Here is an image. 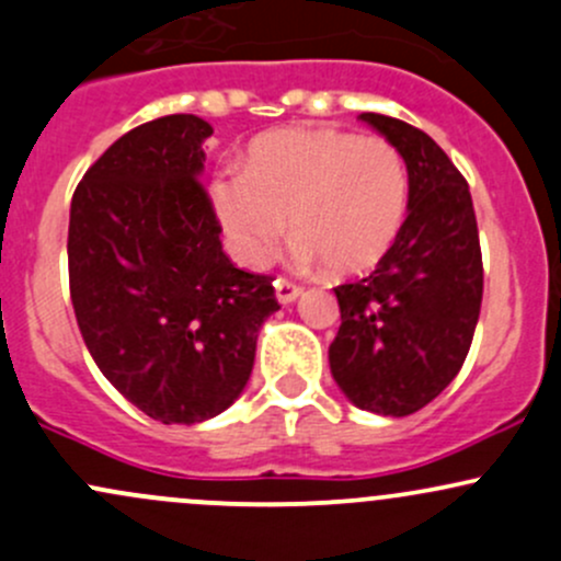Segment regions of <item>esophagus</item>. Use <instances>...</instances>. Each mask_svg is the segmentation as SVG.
Masks as SVG:
<instances>
[{
    "label": "esophagus",
    "instance_id": "esophagus-1",
    "mask_svg": "<svg viewBox=\"0 0 561 561\" xmlns=\"http://www.w3.org/2000/svg\"><path fill=\"white\" fill-rule=\"evenodd\" d=\"M274 290H276V300H279V304H285V306L293 304V300L300 296V287L290 279H276Z\"/></svg>",
    "mask_w": 561,
    "mask_h": 561
}]
</instances>
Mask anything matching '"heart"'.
<instances>
[{"label": "heart", "mask_w": 561, "mask_h": 561, "mask_svg": "<svg viewBox=\"0 0 561 561\" xmlns=\"http://www.w3.org/2000/svg\"><path fill=\"white\" fill-rule=\"evenodd\" d=\"M209 202L228 250L247 268L271 261L287 226L300 263L325 261L339 276L363 274L387 255L409 206V174L381 137L339 128H279L226 169Z\"/></svg>", "instance_id": "b5f03b06"}]
</instances>
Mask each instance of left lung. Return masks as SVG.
<instances>
[{
    "mask_svg": "<svg viewBox=\"0 0 561 561\" xmlns=\"http://www.w3.org/2000/svg\"><path fill=\"white\" fill-rule=\"evenodd\" d=\"M409 172V217L374 274L335 287L341 328L330 374L381 416H409L451 385L468 357L483 296L479 226L468 182L427 134L363 112Z\"/></svg>",
    "mask_w": 561,
    "mask_h": 561,
    "instance_id": "left-lung-1",
    "label": "left lung"
}]
</instances>
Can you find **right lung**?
Instances as JSON below:
<instances>
[{"label": "right lung", "instance_id": "right-lung-1", "mask_svg": "<svg viewBox=\"0 0 561 561\" xmlns=\"http://www.w3.org/2000/svg\"><path fill=\"white\" fill-rule=\"evenodd\" d=\"M196 115L141 123L88 169L69 209V290L99 370L163 424L222 414L279 311L268 276L236 268L202 187Z\"/></svg>", "mask_w": 561, "mask_h": 561}]
</instances>
